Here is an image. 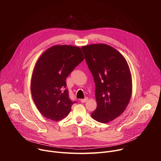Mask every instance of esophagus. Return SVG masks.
Returning <instances> with one entry per match:
<instances>
[{
  "instance_id": "esophagus-1",
  "label": "esophagus",
  "mask_w": 161,
  "mask_h": 161,
  "mask_svg": "<svg viewBox=\"0 0 161 161\" xmlns=\"http://www.w3.org/2000/svg\"><path fill=\"white\" fill-rule=\"evenodd\" d=\"M88 97H86V98H85V99H81V103H84L86 102V101H88Z\"/></svg>"
}]
</instances>
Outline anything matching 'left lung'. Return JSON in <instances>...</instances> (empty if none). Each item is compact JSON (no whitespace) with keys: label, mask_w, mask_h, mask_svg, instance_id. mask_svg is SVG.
Masks as SVG:
<instances>
[{"label":"left lung","mask_w":161,"mask_h":161,"mask_svg":"<svg viewBox=\"0 0 161 161\" xmlns=\"http://www.w3.org/2000/svg\"><path fill=\"white\" fill-rule=\"evenodd\" d=\"M96 85L97 108L91 116L101 123L119 117L127 106L132 93V78L127 62L117 50L105 44L82 47Z\"/></svg>","instance_id":"obj_1"}]
</instances>
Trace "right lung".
Masks as SVG:
<instances>
[{
  "label": "right lung",
  "mask_w": 161,
  "mask_h": 161,
  "mask_svg": "<svg viewBox=\"0 0 161 161\" xmlns=\"http://www.w3.org/2000/svg\"><path fill=\"white\" fill-rule=\"evenodd\" d=\"M80 48L56 45L46 50L36 62L31 80L34 102L42 116L53 121L67 117L72 101L66 88V78L84 60Z\"/></svg>",
  "instance_id": "obj_1"
}]
</instances>
